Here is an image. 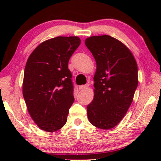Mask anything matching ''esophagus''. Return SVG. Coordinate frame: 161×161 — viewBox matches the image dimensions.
<instances>
[{"label":"esophagus","mask_w":161,"mask_h":161,"mask_svg":"<svg viewBox=\"0 0 161 161\" xmlns=\"http://www.w3.org/2000/svg\"><path fill=\"white\" fill-rule=\"evenodd\" d=\"M89 83H86V84H85V85L80 86H79V89L85 90V89H86L88 87H89Z\"/></svg>","instance_id":"obj_1"}]
</instances>
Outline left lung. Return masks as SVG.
<instances>
[{"label":"left lung","mask_w":161,"mask_h":161,"mask_svg":"<svg viewBox=\"0 0 161 161\" xmlns=\"http://www.w3.org/2000/svg\"><path fill=\"white\" fill-rule=\"evenodd\" d=\"M85 45L97 64L94 97L87 106L90 123L109 130L117 125L130 106L138 86V67L124 44L108 35L87 38Z\"/></svg>","instance_id":"obj_1"}]
</instances>
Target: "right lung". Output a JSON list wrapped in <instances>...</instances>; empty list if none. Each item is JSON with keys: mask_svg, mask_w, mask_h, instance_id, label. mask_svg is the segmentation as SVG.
I'll return each mask as SVG.
<instances>
[{"mask_svg": "<svg viewBox=\"0 0 161 161\" xmlns=\"http://www.w3.org/2000/svg\"><path fill=\"white\" fill-rule=\"evenodd\" d=\"M80 44L78 36H57L41 43L28 58L23 97L28 113L43 130L53 133L67 122L75 100L68 63Z\"/></svg>", "mask_w": 161, "mask_h": 161, "instance_id": "obj_1", "label": "right lung"}]
</instances>
